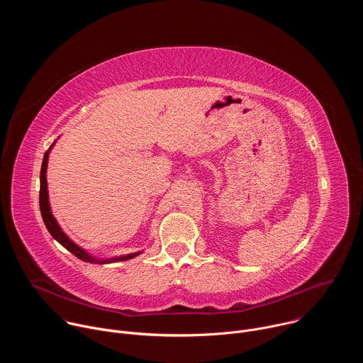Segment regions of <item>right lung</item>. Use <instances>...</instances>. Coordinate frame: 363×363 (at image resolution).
<instances>
[{"label":"right lung","mask_w":363,"mask_h":363,"mask_svg":"<svg viewBox=\"0 0 363 363\" xmlns=\"http://www.w3.org/2000/svg\"><path fill=\"white\" fill-rule=\"evenodd\" d=\"M56 140L53 142L48 147V150L44 153L43 158V164H41V172H40V211H41V217L43 221L48 230V233L51 234L57 242H60L66 250H69L70 252H73L77 258H80L82 262L86 263H93V264H111V263H119V262H126L130 260V258H135L136 255H139L142 251H136V252H130V254H123V255H115V257H96L90 252H87L84 248H82L79 244H76L60 227V224L57 223V220L55 218L53 213H51V206H50V201H48V186H47V165H48V155L53 149Z\"/></svg>","instance_id":"add662e5"}]
</instances>
